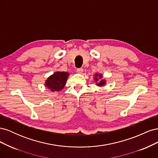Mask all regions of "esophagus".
Segmentation results:
<instances>
[{"mask_svg": "<svg viewBox=\"0 0 158 158\" xmlns=\"http://www.w3.org/2000/svg\"><path fill=\"white\" fill-rule=\"evenodd\" d=\"M76 72H77V73L79 74H82L83 73V69H82V68L77 69H76Z\"/></svg>", "mask_w": 158, "mask_h": 158, "instance_id": "34e87169", "label": "esophagus"}]
</instances>
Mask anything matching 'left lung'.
<instances>
[{
  "label": "left lung",
  "instance_id": "8db88e82",
  "mask_svg": "<svg viewBox=\"0 0 158 158\" xmlns=\"http://www.w3.org/2000/svg\"><path fill=\"white\" fill-rule=\"evenodd\" d=\"M102 78V74H95V82H98V83H97V85L98 86H102L105 84H106V80H99V78L101 79ZM99 81L100 82H99L98 81Z\"/></svg>",
  "mask_w": 158,
  "mask_h": 158
}]
</instances>
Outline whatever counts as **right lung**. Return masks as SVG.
<instances>
[{"label": "right lung", "mask_w": 158, "mask_h": 158, "mask_svg": "<svg viewBox=\"0 0 158 158\" xmlns=\"http://www.w3.org/2000/svg\"><path fill=\"white\" fill-rule=\"evenodd\" d=\"M69 75V73L66 72H56L46 80V87L52 92H59L64 87Z\"/></svg>", "instance_id": "right-lung-1"}]
</instances>
